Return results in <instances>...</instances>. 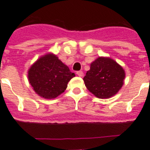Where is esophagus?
I'll return each instance as SVG.
<instances>
[{
	"mask_svg": "<svg viewBox=\"0 0 150 150\" xmlns=\"http://www.w3.org/2000/svg\"><path fill=\"white\" fill-rule=\"evenodd\" d=\"M76 74H77L78 76H79V77H82L83 75H84V74H83V72L81 71H79L76 72Z\"/></svg>",
	"mask_w": 150,
	"mask_h": 150,
	"instance_id": "34e87169",
	"label": "esophagus"
}]
</instances>
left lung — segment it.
Instances as JSON below:
<instances>
[{
	"instance_id": "1",
	"label": "left lung",
	"mask_w": 150,
	"mask_h": 150,
	"mask_svg": "<svg viewBox=\"0 0 150 150\" xmlns=\"http://www.w3.org/2000/svg\"><path fill=\"white\" fill-rule=\"evenodd\" d=\"M125 71L109 57H98L91 63L83 80L88 90L101 99L110 98L120 91L124 83Z\"/></svg>"
}]
</instances>
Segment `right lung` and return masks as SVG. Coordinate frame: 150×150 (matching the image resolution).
<instances>
[{
	"mask_svg": "<svg viewBox=\"0 0 150 150\" xmlns=\"http://www.w3.org/2000/svg\"><path fill=\"white\" fill-rule=\"evenodd\" d=\"M28 80L40 97L53 99L63 93L75 73L55 54L50 52L41 56L28 70Z\"/></svg>",
	"mask_w": 150,
	"mask_h": 150,
	"instance_id": "add662e5",
	"label": "right lung"
}]
</instances>
